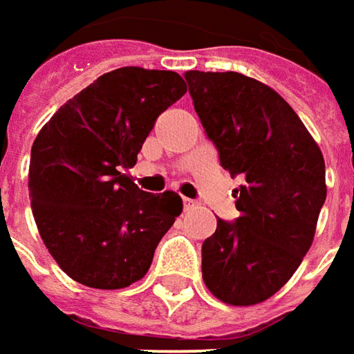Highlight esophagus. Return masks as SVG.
Listing matches in <instances>:
<instances>
[{
	"instance_id": "34e87169",
	"label": "esophagus",
	"mask_w": 354,
	"mask_h": 354,
	"mask_svg": "<svg viewBox=\"0 0 354 354\" xmlns=\"http://www.w3.org/2000/svg\"><path fill=\"white\" fill-rule=\"evenodd\" d=\"M194 205H196V203H194V201H191V198H183V206H185V210L193 208Z\"/></svg>"
}]
</instances>
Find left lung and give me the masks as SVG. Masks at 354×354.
<instances>
[{
    "mask_svg": "<svg viewBox=\"0 0 354 354\" xmlns=\"http://www.w3.org/2000/svg\"><path fill=\"white\" fill-rule=\"evenodd\" d=\"M189 93L236 189L239 218H218L203 243V279L230 306L265 302L290 281L326 203V161L294 109L238 72H185Z\"/></svg>",
    "mask_w": 354,
    "mask_h": 354,
    "instance_id": "8db88e82",
    "label": "left lung"
}]
</instances>
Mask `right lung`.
<instances>
[{
    "label": "right lung",
    "mask_w": 354,
    "mask_h": 354,
    "mask_svg": "<svg viewBox=\"0 0 354 354\" xmlns=\"http://www.w3.org/2000/svg\"><path fill=\"white\" fill-rule=\"evenodd\" d=\"M187 93L179 73L136 66L103 73L62 105L30 149L28 196L54 261L80 284L116 290L148 272L181 214L173 191L128 177L156 118Z\"/></svg>",
    "instance_id": "right-lung-1"
}]
</instances>
